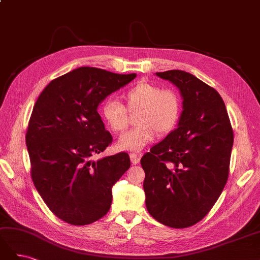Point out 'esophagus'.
<instances>
[{"mask_svg":"<svg viewBox=\"0 0 260 260\" xmlns=\"http://www.w3.org/2000/svg\"><path fill=\"white\" fill-rule=\"evenodd\" d=\"M130 159L133 165H137L140 162V155L137 153H130Z\"/></svg>","mask_w":260,"mask_h":260,"instance_id":"1","label":"esophagus"}]
</instances>
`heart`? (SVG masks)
<instances>
[{
    "mask_svg": "<svg viewBox=\"0 0 260 260\" xmlns=\"http://www.w3.org/2000/svg\"><path fill=\"white\" fill-rule=\"evenodd\" d=\"M124 106L109 100L101 109L108 129L122 133L130 124V115H137L135 129L120 138L118 146L129 151H140L156 137L167 136L177 125L181 115V100L169 88L151 82H140L123 94Z\"/></svg>",
    "mask_w": 260,
    "mask_h": 260,
    "instance_id": "heart-1",
    "label": "heart"
}]
</instances>
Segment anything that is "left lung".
I'll return each instance as SVG.
<instances>
[{"mask_svg": "<svg viewBox=\"0 0 260 260\" xmlns=\"http://www.w3.org/2000/svg\"><path fill=\"white\" fill-rule=\"evenodd\" d=\"M183 99L178 128L141 158L146 208L176 229L205 217L229 177L233 130L224 102L210 85L182 70L156 73Z\"/></svg>", "mask_w": 260, "mask_h": 260, "instance_id": "obj_1", "label": "left lung"}]
</instances>
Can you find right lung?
<instances>
[{
	"label": "right lung",
	"instance_id": "add662e5",
	"mask_svg": "<svg viewBox=\"0 0 260 260\" xmlns=\"http://www.w3.org/2000/svg\"><path fill=\"white\" fill-rule=\"evenodd\" d=\"M136 77L80 67L52 80L38 98L26 133L30 174L62 221L90 224L111 208L112 186L129 169L130 158L120 152L91 160L113 142L98 106Z\"/></svg>",
	"mask_w": 260,
	"mask_h": 260
}]
</instances>
